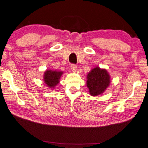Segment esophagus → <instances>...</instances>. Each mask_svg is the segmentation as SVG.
<instances>
[{
    "mask_svg": "<svg viewBox=\"0 0 148 148\" xmlns=\"http://www.w3.org/2000/svg\"><path fill=\"white\" fill-rule=\"evenodd\" d=\"M70 68H71V70L73 72H76L77 70V66L76 64H71V66H70Z\"/></svg>",
    "mask_w": 148,
    "mask_h": 148,
    "instance_id": "obj_1",
    "label": "esophagus"
}]
</instances>
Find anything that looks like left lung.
<instances>
[{"label":"left lung","instance_id":"obj_1","mask_svg":"<svg viewBox=\"0 0 148 148\" xmlns=\"http://www.w3.org/2000/svg\"><path fill=\"white\" fill-rule=\"evenodd\" d=\"M110 83V76L107 70L97 67L87 76V87L92 96L101 95L106 90Z\"/></svg>","mask_w":148,"mask_h":148}]
</instances>
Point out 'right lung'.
Here are the masks:
<instances>
[{
	"instance_id": "right-lung-1",
	"label": "right lung",
	"mask_w": 148,
	"mask_h": 148,
	"mask_svg": "<svg viewBox=\"0 0 148 148\" xmlns=\"http://www.w3.org/2000/svg\"><path fill=\"white\" fill-rule=\"evenodd\" d=\"M63 72H58V71H52V70H49L45 72L44 74V82L47 86L50 88H54L58 83L60 76Z\"/></svg>"
}]
</instances>
